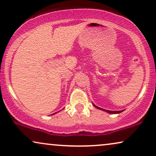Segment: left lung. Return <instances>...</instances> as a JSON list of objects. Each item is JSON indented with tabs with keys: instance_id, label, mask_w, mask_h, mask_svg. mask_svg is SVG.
I'll return each instance as SVG.
<instances>
[{
	"instance_id": "left-lung-1",
	"label": "left lung",
	"mask_w": 156,
	"mask_h": 156,
	"mask_svg": "<svg viewBox=\"0 0 156 156\" xmlns=\"http://www.w3.org/2000/svg\"><path fill=\"white\" fill-rule=\"evenodd\" d=\"M93 106L95 107V108H98V109H99V110H101V111H105V112H107V113H111V114H116V113H121V112H123V111H124V110H122V111H108V110H105V109L101 108H99V107L96 106V105H95V104H93Z\"/></svg>"
}]
</instances>
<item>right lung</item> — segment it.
<instances>
[{"instance_id":"1","label":"right lung","mask_w":156,"mask_h":156,"mask_svg":"<svg viewBox=\"0 0 156 156\" xmlns=\"http://www.w3.org/2000/svg\"><path fill=\"white\" fill-rule=\"evenodd\" d=\"M58 112H56V113H53V114H51V115H54V114H55V113H58Z\"/></svg>"}]
</instances>
